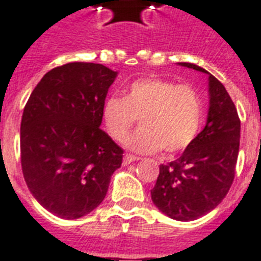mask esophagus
I'll list each match as a JSON object with an SVG mask.
<instances>
[{
  "label": "esophagus",
  "instance_id": "1",
  "mask_svg": "<svg viewBox=\"0 0 261 261\" xmlns=\"http://www.w3.org/2000/svg\"><path fill=\"white\" fill-rule=\"evenodd\" d=\"M135 160H139V158H138V156L131 155V153H126V155L123 156V164L124 165L130 164V163L135 162Z\"/></svg>",
  "mask_w": 261,
  "mask_h": 261
}]
</instances>
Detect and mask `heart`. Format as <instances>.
<instances>
[{"label": "heart", "mask_w": 261, "mask_h": 261, "mask_svg": "<svg viewBox=\"0 0 261 261\" xmlns=\"http://www.w3.org/2000/svg\"><path fill=\"white\" fill-rule=\"evenodd\" d=\"M202 97L187 84L146 77L130 84L124 98L110 97L102 106L109 135L123 143L140 119L142 127L128 140L139 152L174 155L193 143L203 119Z\"/></svg>", "instance_id": "obj_1"}]
</instances>
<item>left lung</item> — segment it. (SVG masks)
<instances>
[{
  "mask_svg": "<svg viewBox=\"0 0 261 261\" xmlns=\"http://www.w3.org/2000/svg\"><path fill=\"white\" fill-rule=\"evenodd\" d=\"M209 73L190 63H180ZM210 108L206 126L184 153L160 165L151 198L176 221H194L212 212L228 193L239 153L240 119L223 84L209 73Z\"/></svg>",
  "mask_w": 261,
  "mask_h": 261,
  "instance_id": "obj_1",
  "label": "left lung"
}]
</instances>
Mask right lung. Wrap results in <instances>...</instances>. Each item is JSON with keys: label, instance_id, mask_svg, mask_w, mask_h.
Here are the masks:
<instances>
[{"label": "right lung", "instance_id": "obj_1", "mask_svg": "<svg viewBox=\"0 0 261 261\" xmlns=\"http://www.w3.org/2000/svg\"><path fill=\"white\" fill-rule=\"evenodd\" d=\"M115 76L102 64L68 63L47 72L24 106V181L36 201L60 218H81L96 209L122 164L123 149L99 128Z\"/></svg>", "mask_w": 261, "mask_h": 261}]
</instances>
